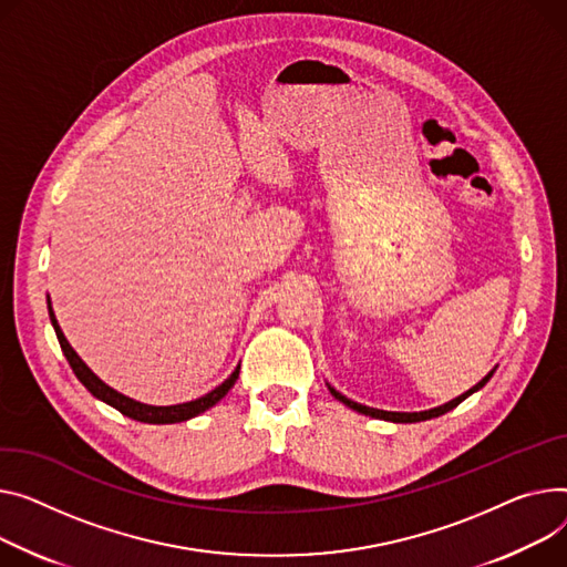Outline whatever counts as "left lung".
Masks as SVG:
<instances>
[{"instance_id": "1", "label": "left lung", "mask_w": 567, "mask_h": 567, "mask_svg": "<svg viewBox=\"0 0 567 567\" xmlns=\"http://www.w3.org/2000/svg\"><path fill=\"white\" fill-rule=\"evenodd\" d=\"M493 373H495V371H489L478 385H474L472 390H467V392H465V394H461L458 399L449 401V403H444V405H440V408H433V410H424V412H388V410L367 408V405H360V403H355V401H351V399L342 396V394H339V392H337V390H332V388H330V394H332L337 401H342L344 405H349V408H353V410H358V412H362V414H369V417H375V420H388V422H396V424H412V422H426V420L440 417V414H444V412H449V410H454L458 403H463L470 394H474V392H476V390H481L489 379H493Z\"/></svg>"}]
</instances>
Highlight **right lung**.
I'll list each match as a JSON object with an SVG mask.
<instances>
[{
    "label": "right lung",
    "instance_id": "1",
    "mask_svg": "<svg viewBox=\"0 0 567 567\" xmlns=\"http://www.w3.org/2000/svg\"><path fill=\"white\" fill-rule=\"evenodd\" d=\"M50 319H52V326H54V332L59 337V344H61V351L68 360V364L72 367L74 375H78L80 383L100 401L109 403L111 408H116L118 412H123L125 417L130 420H136V422H143V424H177V422H186L196 417V414L209 410L212 405H216L225 394L230 392V388L237 383L239 379V367L233 371V375L225 383H220L216 390H212L209 394L196 399V401H188V403H179V405H145V403H138L130 396H123L121 392L111 390L109 385H104L97 375L82 362V358L72 351V347L68 344V339L63 337L56 319H54V312L50 308Z\"/></svg>",
    "mask_w": 567,
    "mask_h": 567
}]
</instances>
